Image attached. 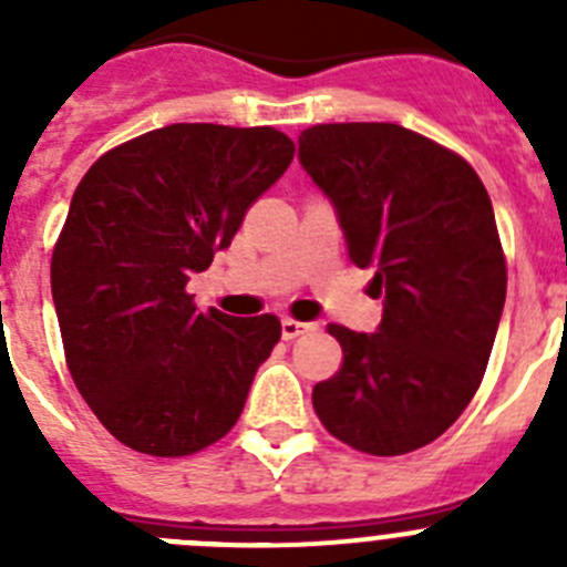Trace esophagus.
Segmentation results:
<instances>
[{
	"label": "esophagus",
	"instance_id": "esophagus-1",
	"mask_svg": "<svg viewBox=\"0 0 567 567\" xmlns=\"http://www.w3.org/2000/svg\"><path fill=\"white\" fill-rule=\"evenodd\" d=\"M312 329L315 323H303V320H292V318L280 320V334H284V340H295L303 332H312Z\"/></svg>",
	"mask_w": 567,
	"mask_h": 567
}]
</instances>
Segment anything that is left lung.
<instances>
[{"instance_id": "left-lung-1", "label": "left lung", "mask_w": 567, "mask_h": 567, "mask_svg": "<svg viewBox=\"0 0 567 567\" xmlns=\"http://www.w3.org/2000/svg\"><path fill=\"white\" fill-rule=\"evenodd\" d=\"M298 162L383 295L378 332L329 327L343 365L315 385V412L358 452L423 449L471 403L503 318L488 193L468 162L400 124H318L300 133Z\"/></svg>"}]
</instances>
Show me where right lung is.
Segmentation results:
<instances>
[{
  "mask_svg": "<svg viewBox=\"0 0 567 567\" xmlns=\"http://www.w3.org/2000/svg\"><path fill=\"white\" fill-rule=\"evenodd\" d=\"M292 155L272 127L169 124L104 153L73 193L53 307L79 394L133 452L184 457L238 423L280 323L202 312L187 280Z\"/></svg>",
  "mask_w": 567,
  "mask_h": 567,
  "instance_id": "1",
  "label": "right lung"
}]
</instances>
